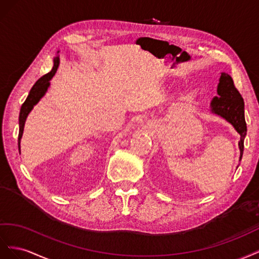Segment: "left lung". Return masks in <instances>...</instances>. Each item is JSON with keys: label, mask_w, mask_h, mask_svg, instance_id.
I'll use <instances>...</instances> for the list:
<instances>
[{"label": "left lung", "mask_w": 259, "mask_h": 259, "mask_svg": "<svg viewBox=\"0 0 259 259\" xmlns=\"http://www.w3.org/2000/svg\"><path fill=\"white\" fill-rule=\"evenodd\" d=\"M217 92L218 97L213 98L211 102L212 112L225 118L240 134L241 140L239 147L241 153L240 159H242L243 151H244V138L246 136L244 100L235 88L233 79L225 72L221 73Z\"/></svg>", "instance_id": "left-lung-1"}]
</instances>
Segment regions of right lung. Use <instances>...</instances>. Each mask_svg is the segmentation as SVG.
I'll return each instance as SVG.
<instances>
[{
	"label": "right lung",
	"instance_id": "obj_1",
	"mask_svg": "<svg viewBox=\"0 0 259 259\" xmlns=\"http://www.w3.org/2000/svg\"><path fill=\"white\" fill-rule=\"evenodd\" d=\"M58 65H60V57L56 56L54 58L53 68H52V70L50 72H48L47 75L42 76L38 81H36L34 85L31 88L30 92H29L26 101L24 102V104L21 105L20 113H19V134H18L19 153H20V139H21V137H23L26 118H27L28 114L30 113V110L33 108V106L40 101V99L43 97V95L46 94L48 88L50 85V80L55 75V72L58 68Z\"/></svg>",
	"mask_w": 259,
	"mask_h": 259
}]
</instances>
